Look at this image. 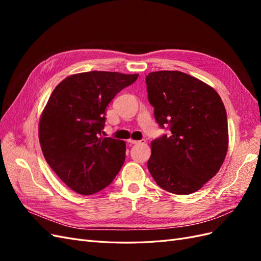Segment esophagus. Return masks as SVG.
Here are the masks:
<instances>
[{"mask_svg":"<svg viewBox=\"0 0 261 261\" xmlns=\"http://www.w3.org/2000/svg\"><path fill=\"white\" fill-rule=\"evenodd\" d=\"M128 143L132 145H138V144H146V140H135V139H128Z\"/></svg>","mask_w":261,"mask_h":261,"instance_id":"1","label":"esophagus"}]
</instances>
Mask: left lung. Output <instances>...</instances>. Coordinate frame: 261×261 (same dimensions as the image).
I'll return each mask as SVG.
<instances>
[{
	"label": "left lung",
	"mask_w": 261,
	"mask_h": 261,
	"mask_svg": "<svg viewBox=\"0 0 261 261\" xmlns=\"http://www.w3.org/2000/svg\"><path fill=\"white\" fill-rule=\"evenodd\" d=\"M148 100L168 135L151 141L148 170L176 195L193 194L219 172L228 147L225 108L211 86L178 70L146 76Z\"/></svg>",
	"instance_id": "obj_1"
}]
</instances>
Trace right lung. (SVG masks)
Wrapping results in <instances>:
<instances>
[{"label":"right lung","instance_id":"add662e5","mask_svg":"<svg viewBox=\"0 0 261 261\" xmlns=\"http://www.w3.org/2000/svg\"><path fill=\"white\" fill-rule=\"evenodd\" d=\"M138 74L92 70L63 80L46 102L39 122V141L50 168L81 195L112 183L125 160L123 140L102 136L106 110Z\"/></svg>","mask_w":261,"mask_h":261}]
</instances>
